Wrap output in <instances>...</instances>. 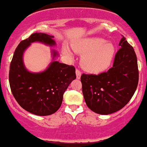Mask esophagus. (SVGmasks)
<instances>
[{"label":"esophagus","instance_id":"obj_1","mask_svg":"<svg viewBox=\"0 0 147 147\" xmlns=\"http://www.w3.org/2000/svg\"><path fill=\"white\" fill-rule=\"evenodd\" d=\"M76 78H78V79H79L80 78H81V72L78 69H76Z\"/></svg>","mask_w":147,"mask_h":147}]
</instances>
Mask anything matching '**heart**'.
<instances>
[{"label":"heart","mask_w":147,"mask_h":147,"mask_svg":"<svg viewBox=\"0 0 147 147\" xmlns=\"http://www.w3.org/2000/svg\"><path fill=\"white\" fill-rule=\"evenodd\" d=\"M72 46L76 53L84 54L81 61L83 69L93 74L106 70L111 64L115 53L114 44L100 37L84 38L74 43ZM63 52L65 54H71L66 46H63Z\"/></svg>","instance_id":"1"}]
</instances>
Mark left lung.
Segmentation results:
<instances>
[{
  "instance_id": "left-lung-1",
  "label": "left lung",
  "mask_w": 147,
  "mask_h": 147,
  "mask_svg": "<svg viewBox=\"0 0 147 147\" xmlns=\"http://www.w3.org/2000/svg\"><path fill=\"white\" fill-rule=\"evenodd\" d=\"M113 67L107 72L83 74L82 92L87 107L96 114L108 115L121 109L133 96L139 82L137 59L134 48L123 36Z\"/></svg>"
}]
</instances>
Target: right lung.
<instances>
[{"instance_id": "obj_1", "label": "right lung", "mask_w": 147, "mask_h": 147, "mask_svg": "<svg viewBox=\"0 0 147 147\" xmlns=\"http://www.w3.org/2000/svg\"><path fill=\"white\" fill-rule=\"evenodd\" d=\"M53 38L43 33L31 34L17 46L10 65L9 84L13 95L24 109L35 115L48 116L57 111L65 91L76 78L74 66L54 60L59 56L54 50L53 61L43 71L31 73L25 67L23 56L30 43L40 42L53 46L56 45Z\"/></svg>"}]
</instances>
